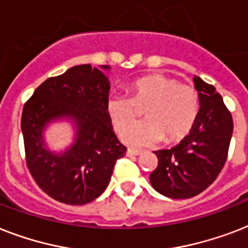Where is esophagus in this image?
<instances>
[{
	"label": "esophagus",
	"instance_id": "obj_1",
	"mask_svg": "<svg viewBox=\"0 0 248 248\" xmlns=\"http://www.w3.org/2000/svg\"><path fill=\"white\" fill-rule=\"evenodd\" d=\"M141 155V151H138V149H127V152H126V155H128V157H135V155Z\"/></svg>",
	"mask_w": 248,
	"mask_h": 248
}]
</instances>
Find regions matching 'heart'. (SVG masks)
Instances as JSON below:
<instances>
[{
    "instance_id": "heart-1",
    "label": "heart",
    "mask_w": 248,
    "mask_h": 248,
    "mask_svg": "<svg viewBox=\"0 0 248 248\" xmlns=\"http://www.w3.org/2000/svg\"><path fill=\"white\" fill-rule=\"evenodd\" d=\"M144 109L147 121L128 127ZM200 110L198 93L192 86L177 83L165 75H149L130 86V96L110 95L107 114L121 140L130 147H151L165 140L177 143L192 131Z\"/></svg>"
}]
</instances>
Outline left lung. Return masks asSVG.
Returning <instances> with one entry per match:
<instances>
[{
    "mask_svg": "<svg viewBox=\"0 0 248 248\" xmlns=\"http://www.w3.org/2000/svg\"><path fill=\"white\" fill-rule=\"evenodd\" d=\"M193 82L200 99L196 124L177 145L155 152L158 166L149 177L157 192L173 200L192 198L215 181L233 134L232 114L221 95L200 77Z\"/></svg>",
    "mask_w": 248,
    "mask_h": 248,
    "instance_id": "8db88e82",
    "label": "left lung"
}]
</instances>
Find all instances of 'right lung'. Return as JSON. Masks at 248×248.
<instances>
[{
    "mask_svg": "<svg viewBox=\"0 0 248 248\" xmlns=\"http://www.w3.org/2000/svg\"><path fill=\"white\" fill-rule=\"evenodd\" d=\"M109 65H76L47 78L25 103L21 114L25 159L29 172L46 194L65 204H86L108 186L117 159L126 147L120 143L107 114L109 83L101 72ZM65 119L75 127V140L63 152L48 149L43 132Z\"/></svg>",
    "mask_w": 248,
    "mask_h": 248,
    "instance_id": "1",
    "label": "right lung"
}]
</instances>
